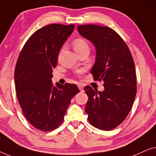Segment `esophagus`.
I'll list each match as a JSON object with an SVG mask.
<instances>
[{"instance_id": "34e87169", "label": "esophagus", "mask_w": 156, "mask_h": 156, "mask_svg": "<svg viewBox=\"0 0 156 156\" xmlns=\"http://www.w3.org/2000/svg\"><path fill=\"white\" fill-rule=\"evenodd\" d=\"M78 88H79V90H80V91H83V85L78 84Z\"/></svg>"}]
</instances>
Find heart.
Instances as JSON below:
<instances>
[{"label": "heart", "mask_w": 156, "mask_h": 156, "mask_svg": "<svg viewBox=\"0 0 156 156\" xmlns=\"http://www.w3.org/2000/svg\"><path fill=\"white\" fill-rule=\"evenodd\" d=\"M73 47L77 54L80 53L85 50H90V46L87 41L83 38H77L73 41ZM78 76H80L83 73V71H78L77 73Z\"/></svg>", "instance_id": "b5f03b06"}]
</instances>
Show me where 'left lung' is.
Instances as JSON below:
<instances>
[{
    "label": "left lung",
    "mask_w": 156,
    "mask_h": 156,
    "mask_svg": "<svg viewBox=\"0 0 156 156\" xmlns=\"http://www.w3.org/2000/svg\"><path fill=\"white\" fill-rule=\"evenodd\" d=\"M78 30L96 47L91 73L95 80H102L105 87L102 92L89 85L84 87L88 97L87 119L100 130H112L126 119L135 99L134 61L126 42L112 28L89 24L78 26Z\"/></svg>",
    "instance_id": "left-lung-1"
}]
</instances>
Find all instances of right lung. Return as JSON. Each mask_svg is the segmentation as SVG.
I'll return each mask as SVG.
<instances>
[{
  "instance_id": "1",
  "label": "right lung",
  "mask_w": 156,
  "mask_h": 156,
  "mask_svg": "<svg viewBox=\"0 0 156 156\" xmlns=\"http://www.w3.org/2000/svg\"><path fill=\"white\" fill-rule=\"evenodd\" d=\"M75 25L51 24L31 35L22 49L15 69L17 100L27 121L38 130L51 131L62 124L76 84L54 85L52 69Z\"/></svg>"
}]
</instances>
